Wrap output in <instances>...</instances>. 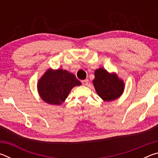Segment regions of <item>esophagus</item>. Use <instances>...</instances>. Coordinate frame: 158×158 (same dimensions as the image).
I'll return each instance as SVG.
<instances>
[{
    "label": "esophagus",
    "instance_id": "1",
    "mask_svg": "<svg viewBox=\"0 0 158 158\" xmlns=\"http://www.w3.org/2000/svg\"><path fill=\"white\" fill-rule=\"evenodd\" d=\"M81 83L84 85H87L88 84H89V80H88V79L83 80V81H81Z\"/></svg>",
    "mask_w": 158,
    "mask_h": 158
}]
</instances>
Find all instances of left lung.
<instances>
[{
    "label": "left lung",
    "mask_w": 158,
    "mask_h": 158,
    "mask_svg": "<svg viewBox=\"0 0 158 158\" xmlns=\"http://www.w3.org/2000/svg\"><path fill=\"white\" fill-rule=\"evenodd\" d=\"M93 83L96 93L105 102L116 100L124 92L123 80L120 79L116 73H109L102 68L95 71V79Z\"/></svg>",
    "instance_id": "left-lung-1"
}]
</instances>
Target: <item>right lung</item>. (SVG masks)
Returning a JSON list of instances; mask_svg holds the SVG:
<instances>
[{
  "label": "right lung",
  "mask_w": 158,
  "mask_h": 158,
  "mask_svg": "<svg viewBox=\"0 0 158 158\" xmlns=\"http://www.w3.org/2000/svg\"><path fill=\"white\" fill-rule=\"evenodd\" d=\"M81 85L74 74L63 69H48L37 82V91L42 100L60 105L74 87Z\"/></svg>",
  "instance_id": "add662e5"
}]
</instances>
